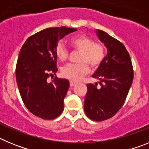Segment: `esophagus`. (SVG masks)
Returning a JSON list of instances; mask_svg holds the SVG:
<instances>
[{"label":"esophagus","mask_w":149,"mask_h":149,"mask_svg":"<svg viewBox=\"0 0 149 149\" xmlns=\"http://www.w3.org/2000/svg\"><path fill=\"white\" fill-rule=\"evenodd\" d=\"M74 85H76L75 82H74V81H70V86H74Z\"/></svg>","instance_id":"1"}]
</instances>
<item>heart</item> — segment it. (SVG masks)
Instances as JSON below:
<instances>
[{"instance_id": "obj_1", "label": "heart", "mask_w": 149, "mask_h": 149, "mask_svg": "<svg viewBox=\"0 0 149 149\" xmlns=\"http://www.w3.org/2000/svg\"><path fill=\"white\" fill-rule=\"evenodd\" d=\"M70 44L76 51H81L78 56L79 63L68 64L63 67L61 74L63 77L72 81H81L89 72V66L97 68L105 57L106 50L100 43H95L92 38L86 35H78L71 39ZM55 54L60 62L68 59V51L63 43L59 42L55 48Z\"/></svg>"}]
</instances>
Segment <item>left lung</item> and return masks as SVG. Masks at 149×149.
Wrapping results in <instances>:
<instances>
[{
  "label": "left lung",
  "instance_id": "1",
  "mask_svg": "<svg viewBox=\"0 0 149 149\" xmlns=\"http://www.w3.org/2000/svg\"><path fill=\"white\" fill-rule=\"evenodd\" d=\"M107 49V56L93 74L98 84H87L84 111L93 121H104L113 116L125 101L134 79L131 57L125 45L102 30L95 31Z\"/></svg>",
  "mask_w": 149,
  "mask_h": 149
}]
</instances>
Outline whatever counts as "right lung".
<instances>
[{
    "label": "right lung",
    "mask_w": 149,
    "mask_h": 149,
    "mask_svg": "<svg viewBox=\"0 0 149 149\" xmlns=\"http://www.w3.org/2000/svg\"><path fill=\"white\" fill-rule=\"evenodd\" d=\"M74 31L65 26L45 29L30 36L20 50L15 68L19 93L27 110L41 119H54L63 110L69 82L55 77L48 83L47 79L58 70L55 54L58 41Z\"/></svg>",
    "instance_id": "right-lung-1"
}]
</instances>
